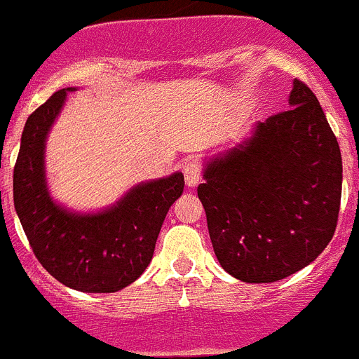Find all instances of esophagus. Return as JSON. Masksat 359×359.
<instances>
[{
    "label": "esophagus",
    "instance_id": "esophagus-1",
    "mask_svg": "<svg viewBox=\"0 0 359 359\" xmlns=\"http://www.w3.org/2000/svg\"><path fill=\"white\" fill-rule=\"evenodd\" d=\"M184 180H186L187 187L198 186L200 180H202L198 163H186V166H184Z\"/></svg>",
    "mask_w": 359,
    "mask_h": 359
}]
</instances>
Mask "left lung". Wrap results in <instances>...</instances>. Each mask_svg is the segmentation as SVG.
Segmentation results:
<instances>
[{
	"label": "left lung",
	"instance_id": "left-lung-1",
	"mask_svg": "<svg viewBox=\"0 0 359 359\" xmlns=\"http://www.w3.org/2000/svg\"><path fill=\"white\" fill-rule=\"evenodd\" d=\"M290 111L208 161L198 198L225 272L276 283L320 256L337 229L341 154L320 103L293 80Z\"/></svg>",
	"mask_w": 359,
	"mask_h": 359
}]
</instances>
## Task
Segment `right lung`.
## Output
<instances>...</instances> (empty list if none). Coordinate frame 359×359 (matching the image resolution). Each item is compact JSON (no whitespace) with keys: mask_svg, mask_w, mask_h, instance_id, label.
Instances as JSON below:
<instances>
[{"mask_svg":"<svg viewBox=\"0 0 359 359\" xmlns=\"http://www.w3.org/2000/svg\"><path fill=\"white\" fill-rule=\"evenodd\" d=\"M55 93L27 119L14 168V205L39 263L86 293H112L134 283L150 264L168 211L182 195L180 172L141 182L100 212H73L51 198L44 170L46 137L66 96Z\"/></svg>","mask_w":359,"mask_h":359,"instance_id":"add662e5","label":"right lung"}]
</instances>
